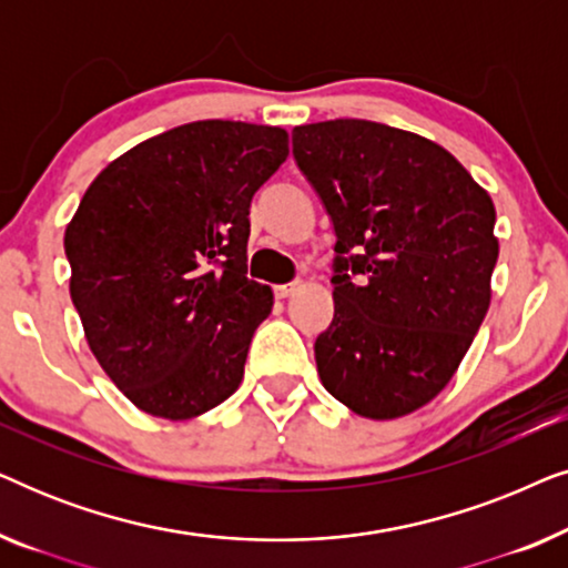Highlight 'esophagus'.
I'll list each match as a JSON object with an SVG mask.
<instances>
[{"instance_id":"esophagus-1","label":"esophagus","mask_w":568,"mask_h":568,"mask_svg":"<svg viewBox=\"0 0 568 568\" xmlns=\"http://www.w3.org/2000/svg\"><path fill=\"white\" fill-rule=\"evenodd\" d=\"M294 292H297V284H276V286H274V294H276L278 300L292 297Z\"/></svg>"}]
</instances>
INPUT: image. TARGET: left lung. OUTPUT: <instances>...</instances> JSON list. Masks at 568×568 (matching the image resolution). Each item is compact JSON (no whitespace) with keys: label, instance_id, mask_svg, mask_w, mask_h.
<instances>
[{"label":"left lung","instance_id":"8db88e82","mask_svg":"<svg viewBox=\"0 0 568 568\" xmlns=\"http://www.w3.org/2000/svg\"><path fill=\"white\" fill-rule=\"evenodd\" d=\"M292 152L336 232L321 383L364 418L414 414L445 390L488 313L494 201L445 146L385 123H307Z\"/></svg>","mask_w":568,"mask_h":568}]
</instances>
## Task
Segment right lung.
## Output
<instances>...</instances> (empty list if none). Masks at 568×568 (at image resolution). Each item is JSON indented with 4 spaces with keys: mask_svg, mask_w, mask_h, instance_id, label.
Listing matches in <instances>:
<instances>
[{
    "mask_svg": "<svg viewBox=\"0 0 568 568\" xmlns=\"http://www.w3.org/2000/svg\"><path fill=\"white\" fill-rule=\"evenodd\" d=\"M290 154V134L193 121L131 146L64 232L69 294L115 387L150 416L185 422L240 387L274 292L251 282L255 191Z\"/></svg>",
    "mask_w": 568,
    "mask_h": 568,
    "instance_id": "1",
    "label": "right lung"
}]
</instances>
